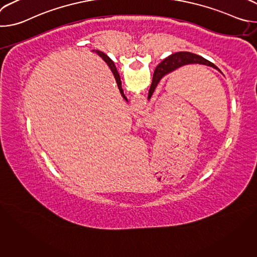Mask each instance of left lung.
Segmentation results:
<instances>
[{
  "label": "left lung",
  "instance_id": "8db88e82",
  "mask_svg": "<svg viewBox=\"0 0 257 257\" xmlns=\"http://www.w3.org/2000/svg\"><path fill=\"white\" fill-rule=\"evenodd\" d=\"M188 64H201V65H206V66H209V67H212V68L218 70L214 64H212L211 62L205 60L204 58H202L196 54H192L189 52H179V53L172 54L171 56L166 58L164 61H162L156 68L148 98L150 99L152 97L157 85L159 84L160 80L165 75L169 74V73L175 71L176 69H178L182 66L188 65Z\"/></svg>",
  "mask_w": 257,
  "mask_h": 257
}]
</instances>
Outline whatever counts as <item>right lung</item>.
<instances>
[{"instance_id":"1","label":"right lung","mask_w":257,"mask_h":257,"mask_svg":"<svg viewBox=\"0 0 257 257\" xmlns=\"http://www.w3.org/2000/svg\"><path fill=\"white\" fill-rule=\"evenodd\" d=\"M93 52H95L99 57H101L102 58V60L108 65V67L111 68V70H112V72H113V74H114V76H115V79H116V81H117V84H118V87H119V90H120V92H121V94H122V96L127 100V97L125 96V94H124V91H123V89H122V86H121V79H120V75H119V73H118V71H117V68H116V66H115V64H114V62L109 59L104 53H102V52H100V51H93Z\"/></svg>"}]
</instances>
